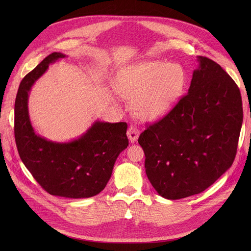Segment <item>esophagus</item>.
I'll return each instance as SVG.
<instances>
[{
    "mask_svg": "<svg viewBox=\"0 0 251 251\" xmlns=\"http://www.w3.org/2000/svg\"><path fill=\"white\" fill-rule=\"evenodd\" d=\"M127 136L131 143H134L139 136V130L135 126H130L127 130Z\"/></svg>",
    "mask_w": 251,
    "mask_h": 251,
    "instance_id": "esophagus-1",
    "label": "esophagus"
}]
</instances>
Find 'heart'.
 <instances>
[{"instance_id": "1", "label": "heart", "mask_w": 251, "mask_h": 251, "mask_svg": "<svg viewBox=\"0 0 251 251\" xmlns=\"http://www.w3.org/2000/svg\"><path fill=\"white\" fill-rule=\"evenodd\" d=\"M186 73L182 66L164 61H141L119 71L115 87L142 120H156L172 110L183 96Z\"/></svg>"}]
</instances>
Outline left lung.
Returning a JSON list of instances; mask_svg holds the SVG:
<instances>
[{
	"label": "left lung",
	"instance_id": "obj_1",
	"mask_svg": "<svg viewBox=\"0 0 251 251\" xmlns=\"http://www.w3.org/2000/svg\"><path fill=\"white\" fill-rule=\"evenodd\" d=\"M197 61L188 94L138 138L148 178L167 200L204 191L232 166L238 146L240 90L219 64Z\"/></svg>",
	"mask_w": 251,
	"mask_h": 251
}]
</instances>
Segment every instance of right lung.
<instances>
[{"label": "right lung", "instance_id": "obj_1", "mask_svg": "<svg viewBox=\"0 0 251 251\" xmlns=\"http://www.w3.org/2000/svg\"><path fill=\"white\" fill-rule=\"evenodd\" d=\"M65 57L52 52L22 79L15 100V140L21 161L47 192L87 199L103 190L118 155L128 147L127 124L98 120L69 142H55L35 133L28 114L29 91L50 64Z\"/></svg>", "mask_w": 251, "mask_h": 251}]
</instances>
